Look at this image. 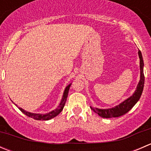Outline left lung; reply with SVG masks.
Instances as JSON below:
<instances>
[{
	"label": "left lung",
	"instance_id": "8db88e82",
	"mask_svg": "<svg viewBox=\"0 0 151 151\" xmlns=\"http://www.w3.org/2000/svg\"><path fill=\"white\" fill-rule=\"evenodd\" d=\"M138 55L139 58V68H140V80L138 83L137 89L133 95L125 100L122 103L117 105L116 106L113 108H109V109H98V108L91 107V109L94 112L98 114L101 118H117V117L122 116L127 113L135 104L139 101L140 96L142 93L143 88H144L145 83V76L143 72V67H144V63H143L142 56L140 50L138 51Z\"/></svg>",
	"mask_w": 151,
	"mask_h": 151
}]
</instances>
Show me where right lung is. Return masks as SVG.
Instances as JSON below:
<instances>
[{
	"instance_id": "obj_1",
	"label": "right lung",
	"mask_w": 151,
	"mask_h": 151,
	"mask_svg": "<svg viewBox=\"0 0 151 151\" xmlns=\"http://www.w3.org/2000/svg\"><path fill=\"white\" fill-rule=\"evenodd\" d=\"M71 84H69L68 86L66 87V89H65L64 92H63V98H62L61 101H60V104H59L58 107L57 109H55V110L52 111V112H49V113L47 114H36V113H31V112H26L25 110H24L23 109L20 107H18L19 109V110L21 111L22 112H23L25 115H26L27 116L30 117V118H33L35 120H38V121H47V120H50L51 118H55V116H57L62 110H63V107H64L65 104H66V99L68 97V91H69L70 86H71Z\"/></svg>"
}]
</instances>
